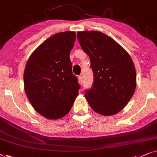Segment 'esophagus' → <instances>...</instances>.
Returning <instances> with one entry per match:
<instances>
[{
  "label": "esophagus",
  "instance_id": "1",
  "mask_svg": "<svg viewBox=\"0 0 157 157\" xmlns=\"http://www.w3.org/2000/svg\"><path fill=\"white\" fill-rule=\"evenodd\" d=\"M78 82H79V84H80V85H82V77H81V76L78 77Z\"/></svg>",
  "mask_w": 157,
  "mask_h": 157
}]
</instances>
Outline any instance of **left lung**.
<instances>
[{"label":"left lung","mask_w":157,"mask_h":157,"mask_svg":"<svg viewBox=\"0 0 157 157\" xmlns=\"http://www.w3.org/2000/svg\"><path fill=\"white\" fill-rule=\"evenodd\" d=\"M77 39L90 59L94 82L85 97L94 111L112 116L132 98L136 74L128 52L111 37L95 31L77 32Z\"/></svg>","instance_id":"8db88e82"}]
</instances>
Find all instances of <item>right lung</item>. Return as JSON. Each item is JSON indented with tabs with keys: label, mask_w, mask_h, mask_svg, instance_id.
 Masks as SVG:
<instances>
[{
	"label": "right lung",
	"mask_w": 157,
	"mask_h": 157,
	"mask_svg": "<svg viewBox=\"0 0 157 157\" xmlns=\"http://www.w3.org/2000/svg\"><path fill=\"white\" fill-rule=\"evenodd\" d=\"M76 33H55L33 51L24 73V90L31 105L45 118L57 120L70 112L80 85L70 59Z\"/></svg>",
	"instance_id": "right-lung-1"
}]
</instances>
